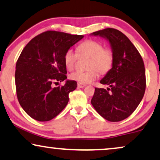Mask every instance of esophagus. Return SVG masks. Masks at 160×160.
I'll use <instances>...</instances> for the list:
<instances>
[{
    "label": "esophagus",
    "mask_w": 160,
    "mask_h": 160,
    "mask_svg": "<svg viewBox=\"0 0 160 160\" xmlns=\"http://www.w3.org/2000/svg\"><path fill=\"white\" fill-rule=\"evenodd\" d=\"M78 88H84V87L86 86V85L82 84V83H80V82H78Z\"/></svg>",
    "instance_id": "34e87169"
}]
</instances>
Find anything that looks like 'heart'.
I'll use <instances>...</instances> for the list:
<instances>
[{
    "instance_id": "b5f03b06",
    "label": "heart",
    "mask_w": 160,
    "mask_h": 160,
    "mask_svg": "<svg viewBox=\"0 0 160 160\" xmlns=\"http://www.w3.org/2000/svg\"><path fill=\"white\" fill-rule=\"evenodd\" d=\"M80 56L89 58L87 67L89 70L86 72H72L69 78L80 83H90L97 80L99 72L101 74H106L112 69L114 64V57L112 50L104 48L103 45L96 40H86L80 44L77 48ZM78 54L72 48H68L64 54V64L68 70H72L78 60Z\"/></svg>"
}]
</instances>
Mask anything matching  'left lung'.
I'll return each mask as SVG.
<instances>
[{
  "instance_id": "left-lung-1",
  "label": "left lung",
  "mask_w": 160,
  "mask_h": 160,
  "mask_svg": "<svg viewBox=\"0 0 160 160\" xmlns=\"http://www.w3.org/2000/svg\"><path fill=\"white\" fill-rule=\"evenodd\" d=\"M91 35L108 40L114 57L112 69L100 81L109 88H95L91 102L104 119L119 122L134 112L144 96V62L134 44L119 30L107 28Z\"/></svg>"
}]
</instances>
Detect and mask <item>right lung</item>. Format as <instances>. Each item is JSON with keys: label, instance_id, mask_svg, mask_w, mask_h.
I'll return each instance as SVG.
<instances>
[{"label": "right lung", "instance_id": "obj_1", "mask_svg": "<svg viewBox=\"0 0 160 160\" xmlns=\"http://www.w3.org/2000/svg\"><path fill=\"white\" fill-rule=\"evenodd\" d=\"M83 37L47 31L36 36L24 47L16 63V92L20 105L32 118L49 121L66 106L68 94L78 83L66 80L64 54ZM64 80L63 86H53Z\"/></svg>", "mask_w": 160, "mask_h": 160}]
</instances>
